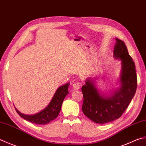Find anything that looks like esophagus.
Instances as JSON below:
<instances>
[{"label":"esophagus","instance_id":"1","mask_svg":"<svg viewBox=\"0 0 146 146\" xmlns=\"http://www.w3.org/2000/svg\"><path fill=\"white\" fill-rule=\"evenodd\" d=\"M81 84L79 82H74L73 84H72L73 88L74 90H78V89H79V88L81 87Z\"/></svg>","mask_w":146,"mask_h":146}]
</instances>
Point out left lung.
<instances>
[{
	"label": "left lung",
	"mask_w": 146,
	"mask_h": 146,
	"mask_svg": "<svg viewBox=\"0 0 146 146\" xmlns=\"http://www.w3.org/2000/svg\"><path fill=\"white\" fill-rule=\"evenodd\" d=\"M116 40L114 56L121 60V86L109 97L100 94L91 79H87L81 88L84 98L82 111L89 119L99 124L111 122L121 116L133 98L137 87L135 63L125 42Z\"/></svg>",
	"instance_id": "8db88e82"
}]
</instances>
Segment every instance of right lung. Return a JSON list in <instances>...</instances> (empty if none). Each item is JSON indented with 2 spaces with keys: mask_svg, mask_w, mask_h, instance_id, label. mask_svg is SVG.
<instances>
[{
  "mask_svg": "<svg viewBox=\"0 0 146 146\" xmlns=\"http://www.w3.org/2000/svg\"><path fill=\"white\" fill-rule=\"evenodd\" d=\"M69 83H67L59 87L48 106L42 111L34 115H26L21 113L15 108L17 113L28 121L39 125L48 124L58 116L62 105L65 97L68 93V88Z\"/></svg>",
  "mask_w": 146,
  "mask_h": 146,
  "instance_id": "add662e5",
  "label": "right lung"
}]
</instances>
